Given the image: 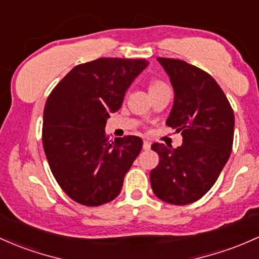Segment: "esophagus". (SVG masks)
Here are the masks:
<instances>
[{"mask_svg":"<svg viewBox=\"0 0 259 259\" xmlns=\"http://www.w3.org/2000/svg\"><path fill=\"white\" fill-rule=\"evenodd\" d=\"M143 147H144V150H150V149H151V143H150V141H147V140H145Z\"/></svg>","mask_w":259,"mask_h":259,"instance_id":"esophagus-1","label":"esophagus"}]
</instances>
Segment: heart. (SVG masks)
<instances>
[{"instance_id": "heart-1", "label": "heart", "mask_w": 259, "mask_h": 259, "mask_svg": "<svg viewBox=\"0 0 259 259\" xmlns=\"http://www.w3.org/2000/svg\"><path fill=\"white\" fill-rule=\"evenodd\" d=\"M163 87H167L166 83H163V82L160 81V79H151L149 83L150 93L155 92V91H157V90H161V88H163Z\"/></svg>"}]
</instances>
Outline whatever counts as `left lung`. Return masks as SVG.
Instances as JSON below:
<instances>
[{"instance_id":"1","label":"left lung","mask_w":259,"mask_h":259,"mask_svg":"<svg viewBox=\"0 0 259 259\" xmlns=\"http://www.w3.org/2000/svg\"><path fill=\"white\" fill-rule=\"evenodd\" d=\"M168 73L175 103L166 124L182 133L177 149L152 144L160 156L150 173L161 200L187 205L205 195L232 151L235 115L225 93L208 72L183 60L157 58Z\"/></svg>"}]
</instances>
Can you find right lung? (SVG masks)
I'll use <instances>...</instances> for the list:
<instances>
[{"label": "right lung", "instance_id": "1", "mask_svg": "<svg viewBox=\"0 0 259 259\" xmlns=\"http://www.w3.org/2000/svg\"><path fill=\"white\" fill-rule=\"evenodd\" d=\"M149 65L145 59L101 58L79 64L54 87L42 116V146L54 177L76 203L115 199L143 147L139 136L108 139L106 123Z\"/></svg>", "mask_w": 259, "mask_h": 259}]
</instances>
